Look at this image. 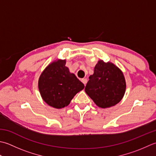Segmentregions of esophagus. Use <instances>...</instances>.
Returning <instances> with one entry per match:
<instances>
[{"label": "esophagus", "mask_w": 156, "mask_h": 156, "mask_svg": "<svg viewBox=\"0 0 156 156\" xmlns=\"http://www.w3.org/2000/svg\"><path fill=\"white\" fill-rule=\"evenodd\" d=\"M81 81H82L83 83L85 85H86V83H87V79H81Z\"/></svg>", "instance_id": "1"}]
</instances>
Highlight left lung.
I'll return each instance as SVG.
<instances>
[{
	"label": "left lung",
	"mask_w": 156,
	"mask_h": 156,
	"mask_svg": "<svg viewBox=\"0 0 156 156\" xmlns=\"http://www.w3.org/2000/svg\"><path fill=\"white\" fill-rule=\"evenodd\" d=\"M85 91L98 106H113L122 100L126 83L122 71L112 62L99 60L90 75Z\"/></svg>",
	"instance_id": "obj_1"
}]
</instances>
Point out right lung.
<instances>
[{
    "mask_svg": "<svg viewBox=\"0 0 156 156\" xmlns=\"http://www.w3.org/2000/svg\"><path fill=\"white\" fill-rule=\"evenodd\" d=\"M65 60L53 62L41 74L38 87L44 101L55 108L67 106L78 92L85 87L83 83L69 72Z\"/></svg>",
    "mask_w": 156,
    "mask_h": 156,
    "instance_id": "add662e5",
    "label": "right lung"
}]
</instances>
